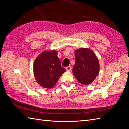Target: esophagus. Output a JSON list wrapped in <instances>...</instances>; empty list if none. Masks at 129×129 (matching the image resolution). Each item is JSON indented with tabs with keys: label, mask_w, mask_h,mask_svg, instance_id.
Segmentation results:
<instances>
[{
	"label": "esophagus",
	"mask_w": 129,
	"mask_h": 129,
	"mask_svg": "<svg viewBox=\"0 0 129 129\" xmlns=\"http://www.w3.org/2000/svg\"><path fill=\"white\" fill-rule=\"evenodd\" d=\"M66 69L67 70V71H71L72 69V67H71V66H68V67H66Z\"/></svg>",
	"instance_id": "obj_1"
}]
</instances>
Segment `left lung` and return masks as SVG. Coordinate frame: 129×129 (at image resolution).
<instances>
[{"label": "left lung", "mask_w": 129, "mask_h": 129, "mask_svg": "<svg viewBox=\"0 0 129 129\" xmlns=\"http://www.w3.org/2000/svg\"><path fill=\"white\" fill-rule=\"evenodd\" d=\"M75 64L73 73L77 81L83 85H88L95 80L100 72L98 58L92 50L81 48L75 51Z\"/></svg>", "instance_id": "1"}]
</instances>
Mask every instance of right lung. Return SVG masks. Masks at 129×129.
I'll use <instances>...</instances> for the list:
<instances>
[{
    "label": "right lung",
    "instance_id": "right-lung-1",
    "mask_svg": "<svg viewBox=\"0 0 129 129\" xmlns=\"http://www.w3.org/2000/svg\"><path fill=\"white\" fill-rule=\"evenodd\" d=\"M55 50L44 51L34 61L33 72L37 83L46 89L53 88L64 72L65 68L61 66Z\"/></svg>",
    "mask_w": 129,
    "mask_h": 129
}]
</instances>
